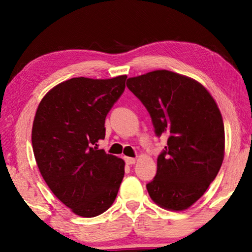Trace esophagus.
I'll return each instance as SVG.
<instances>
[{
	"label": "esophagus",
	"instance_id": "1",
	"mask_svg": "<svg viewBox=\"0 0 252 252\" xmlns=\"http://www.w3.org/2000/svg\"><path fill=\"white\" fill-rule=\"evenodd\" d=\"M125 161H126V164H129V165H131V164H134V163H135V159H134V158L125 157Z\"/></svg>",
	"mask_w": 252,
	"mask_h": 252
}]
</instances>
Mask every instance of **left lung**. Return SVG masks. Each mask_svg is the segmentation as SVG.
Instances as JSON below:
<instances>
[{
  "label": "left lung",
  "instance_id": "8db88e82",
  "mask_svg": "<svg viewBox=\"0 0 252 252\" xmlns=\"http://www.w3.org/2000/svg\"><path fill=\"white\" fill-rule=\"evenodd\" d=\"M126 87L150 113L156 134L168 136L156 177L147 185L149 195L167 210H186L222 164L224 126L218 105L198 81L168 70L129 78Z\"/></svg>",
  "mask_w": 252,
  "mask_h": 252
}]
</instances>
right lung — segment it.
Wrapping results in <instances>:
<instances>
[{"mask_svg":"<svg viewBox=\"0 0 252 252\" xmlns=\"http://www.w3.org/2000/svg\"><path fill=\"white\" fill-rule=\"evenodd\" d=\"M126 80H66L46 93L34 117L37 168L55 197L84 218L112 206L125 177V161L95 146L104 139L105 117L125 91Z\"/></svg>","mask_w":252,"mask_h":252,"instance_id":"add662e5","label":"right lung"}]
</instances>
